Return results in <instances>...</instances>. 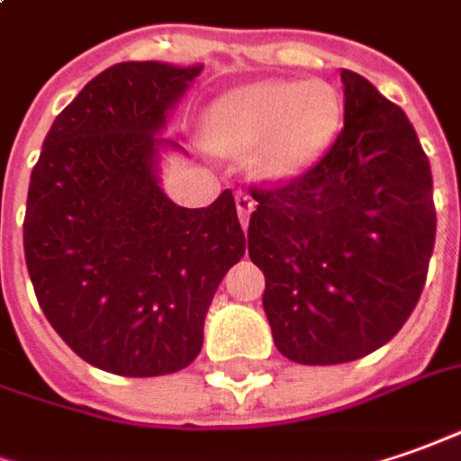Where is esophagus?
<instances>
[{
  "label": "esophagus",
  "mask_w": 461,
  "mask_h": 461,
  "mask_svg": "<svg viewBox=\"0 0 461 461\" xmlns=\"http://www.w3.org/2000/svg\"><path fill=\"white\" fill-rule=\"evenodd\" d=\"M234 204H237V214H240V221H242L244 227H247V221H249V214H252V209H255V199L247 194V191H237L234 194Z\"/></svg>",
  "instance_id": "34e87169"
}]
</instances>
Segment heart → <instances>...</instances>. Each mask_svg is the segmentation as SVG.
I'll return each mask as SVG.
<instances>
[{"mask_svg":"<svg viewBox=\"0 0 461 461\" xmlns=\"http://www.w3.org/2000/svg\"><path fill=\"white\" fill-rule=\"evenodd\" d=\"M340 125V100L328 83L262 80L237 87L206 111V140L224 153L255 149V171L280 181L300 174Z\"/></svg>","mask_w":461,"mask_h":461,"instance_id":"1","label":"heart"}]
</instances>
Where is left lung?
<instances>
[{
    "label": "left lung",
    "instance_id": "obj_1",
    "mask_svg": "<svg viewBox=\"0 0 461 461\" xmlns=\"http://www.w3.org/2000/svg\"><path fill=\"white\" fill-rule=\"evenodd\" d=\"M343 131L300 176L252 186L249 257L275 346L303 366L363 358L402 330L434 252L431 168L406 113L343 70Z\"/></svg>",
    "mask_w": 461,
    "mask_h": 461
}]
</instances>
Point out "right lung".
<instances>
[{
  "label": "right lung",
  "mask_w": 461,
  "mask_h": 461,
  "mask_svg": "<svg viewBox=\"0 0 461 461\" xmlns=\"http://www.w3.org/2000/svg\"><path fill=\"white\" fill-rule=\"evenodd\" d=\"M202 65L118 62L59 113L34 164L24 259L37 303L70 348L108 374L186 368L221 277L244 255L230 189L202 209L158 186L168 111Z\"/></svg>",
  "instance_id": "add662e5"
}]
</instances>
